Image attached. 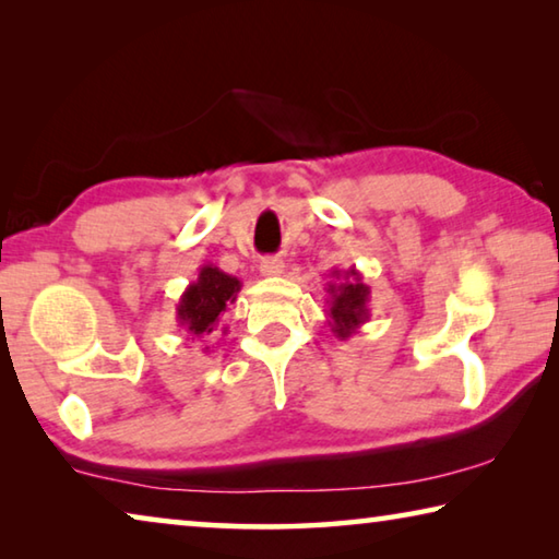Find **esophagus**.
I'll return each instance as SVG.
<instances>
[{
  "label": "esophagus",
  "mask_w": 559,
  "mask_h": 559,
  "mask_svg": "<svg viewBox=\"0 0 559 559\" xmlns=\"http://www.w3.org/2000/svg\"><path fill=\"white\" fill-rule=\"evenodd\" d=\"M259 271H261V276L276 278V276H281L283 271H286V263H283L281 259H276V257H269V259H261Z\"/></svg>",
  "instance_id": "esophagus-1"
}]
</instances>
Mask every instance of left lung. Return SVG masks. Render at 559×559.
<instances>
[{
	"instance_id": "1",
	"label": "left lung",
	"mask_w": 559,
	"mask_h": 559,
	"mask_svg": "<svg viewBox=\"0 0 559 559\" xmlns=\"http://www.w3.org/2000/svg\"><path fill=\"white\" fill-rule=\"evenodd\" d=\"M335 283H328V325L333 335L347 340L370 320V286L355 266L333 271Z\"/></svg>"
}]
</instances>
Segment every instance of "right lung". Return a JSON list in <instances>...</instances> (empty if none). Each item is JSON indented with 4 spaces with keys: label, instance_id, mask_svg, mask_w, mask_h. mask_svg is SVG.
Masks as SVG:
<instances>
[{
    "label": "right lung",
    "instance_id": "right-lung-1",
    "mask_svg": "<svg viewBox=\"0 0 559 559\" xmlns=\"http://www.w3.org/2000/svg\"><path fill=\"white\" fill-rule=\"evenodd\" d=\"M241 290V281L229 276L214 263H204L197 281L189 283L177 302V323L185 328L189 337L202 340L219 328L226 308L236 302V293ZM226 333V328H224ZM210 353V347H204Z\"/></svg>",
    "mask_w": 559,
    "mask_h": 559
}]
</instances>
